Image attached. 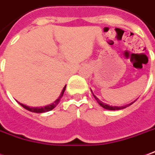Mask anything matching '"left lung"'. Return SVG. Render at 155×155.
Here are the masks:
<instances>
[{
	"instance_id": "8db88e82",
	"label": "left lung",
	"mask_w": 155,
	"mask_h": 155,
	"mask_svg": "<svg viewBox=\"0 0 155 155\" xmlns=\"http://www.w3.org/2000/svg\"><path fill=\"white\" fill-rule=\"evenodd\" d=\"M94 96V95H93ZM94 97H95V99L96 100V101L98 102V104L100 105L101 107H102L103 108H105V109H107V110H112V111H114V110H121V109H123V108H126L127 107H129L130 105H132V104L134 103V102H132L131 104H128V105H127V106H124V107H112V106H109V105H107V104H105L103 103L102 101H101L97 97H96V96H94Z\"/></svg>"
}]
</instances>
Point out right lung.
<instances>
[{
	"label": "right lung",
	"instance_id": "right-lung-1",
	"mask_svg": "<svg viewBox=\"0 0 155 155\" xmlns=\"http://www.w3.org/2000/svg\"><path fill=\"white\" fill-rule=\"evenodd\" d=\"M66 88V85L64 87L63 89L62 92L60 94V96L57 99V100L55 101L54 103H52L51 105H48V106H46V107H28V106H26V105H23V104L20 103L21 107L25 109H27L28 111H32V112H37V113H42V112H45V111H51L52 109H54V108L59 103V101L61 100V98H62L63 95H64V90Z\"/></svg>",
	"mask_w": 155,
	"mask_h": 155
}]
</instances>
